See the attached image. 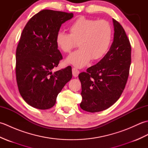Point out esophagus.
Masks as SVG:
<instances>
[{"label": "esophagus", "instance_id": "esophagus-1", "mask_svg": "<svg viewBox=\"0 0 148 148\" xmlns=\"http://www.w3.org/2000/svg\"><path fill=\"white\" fill-rule=\"evenodd\" d=\"M72 74H73V76L74 77H77L79 74V71L77 70V69L76 68H72Z\"/></svg>", "mask_w": 148, "mask_h": 148}]
</instances>
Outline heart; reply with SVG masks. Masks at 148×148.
Masks as SVG:
<instances>
[{
  "instance_id": "1",
  "label": "heart",
  "mask_w": 148,
  "mask_h": 148,
  "mask_svg": "<svg viewBox=\"0 0 148 148\" xmlns=\"http://www.w3.org/2000/svg\"><path fill=\"white\" fill-rule=\"evenodd\" d=\"M70 34L59 32L56 36L57 48L65 53L79 46L80 48L66 59L67 64L77 68L85 66L90 59L102 58L110 48L113 30L111 23L106 20H96L85 17L77 18L69 27Z\"/></svg>"
}]
</instances>
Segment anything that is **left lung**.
<instances>
[{
  "mask_svg": "<svg viewBox=\"0 0 148 148\" xmlns=\"http://www.w3.org/2000/svg\"><path fill=\"white\" fill-rule=\"evenodd\" d=\"M114 39L109 51L95 65L79 74L81 108L90 112L103 111L120 97L126 85L131 64V45L120 23L112 19Z\"/></svg>",
  "mask_w": 148,
  "mask_h": 148,
  "instance_id": "obj_1",
  "label": "left lung"
}]
</instances>
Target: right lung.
I'll list each match as a JSON object with an SVG mask.
<instances>
[{
  "label": "right lung",
  "instance_id": "1",
  "mask_svg": "<svg viewBox=\"0 0 148 148\" xmlns=\"http://www.w3.org/2000/svg\"><path fill=\"white\" fill-rule=\"evenodd\" d=\"M73 14L45 9L31 18L21 33L16 53L18 90L28 104L39 109L55 106L58 94L72 77V69L52 72L63 58L55 39L62 23Z\"/></svg>",
  "mask_w": 148,
  "mask_h": 148
}]
</instances>
